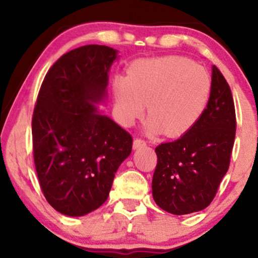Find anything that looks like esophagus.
<instances>
[{"instance_id":"esophagus-1","label":"esophagus","mask_w":258,"mask_h":258,"mask_svg":"<svg viewBox=\"0 0 258 258\" xmlns=\"http://www.w3.org/2000/svg\"><path fill=\"white\" fill-rule=\"evenodd\" d=\"M146 146H147V142L144 141V139L136 138L135 141H133V148H135V149H138V148H143Z\"/></svg>"}]
</instances>
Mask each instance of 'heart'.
Segmentation results:
<instances>
[{
    "mask_svg": "<svg viewBox=\"0 0 258 258\" xmlns=\"http://www.w3.org/2000/svg\"><path fill=\"white\" fill-rule=\"evenodd\" d=\"M209 73L179 55L143 59L131 65L128 76H117L114 97L125 123L146 111L149 131L179 137L190 131L205 112L211 97Z\"/></svg>",
    "mask_w": 258,
    "mask_h": 258,
    "instance_id": "b5f03b06",
    "label": "heart"
}]
</instances>
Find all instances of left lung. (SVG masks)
I'll return each instance as SVG.
<instances>
[{
    "mask_svg": "<svg viewBox=\"0 0 258 258\" xmlns=\"http://www.w3.org/2000/svg\"><path fill=\"white\" fill-rule=\"evenodd\" d=\"M235 130L232 91L214 65L211 97L201 119L180 138L155 148V203L172 215L193 214L209 206L229 168Z\"/></svg>",
    "mask_w": 258,
    "mask_h": 258,
    "instance_id": "left-lung-1",
    "label": "left lung"
}]
</instances>
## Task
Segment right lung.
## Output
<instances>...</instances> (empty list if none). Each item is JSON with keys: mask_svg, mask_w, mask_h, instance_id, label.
<instances>
[{"mask_svg": "<svg viewBox=\"0 0 258 258\" xmlns=\"http://www.w3.org/2000/svg\"><path fill=\"white\" fill-rule=\"evenodd\" d=\"M114 48L65 53L44 76L32 115V150L42 193L65 216L90 214L108 199L132 136L94 104L106 96Z\"/></svg>", "mask_w": 258, "mask_h": 258, "instance_id": "add662e5", "label": "right lung"}]
</instances>
